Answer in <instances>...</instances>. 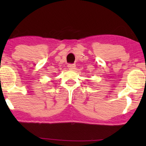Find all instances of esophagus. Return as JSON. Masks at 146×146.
I'll list each match as a JSON object with an SVG mask.
<instances>
[{
	"mask_svg": "<svg viewBox=\"0 0 146 146\" xmlns=\"http://www.w3.org/2000/svg\"><path fill=\"white\" fill-rule=\"evenodd\" d=\"M68 68H69V69H74V68H75V64H68Z\"/></svg>",
	"mask_w": 146,
	"mask_h": 146,
	"instance_id": "obj_1",
	"label": "esophagus"
}]
</instances>
